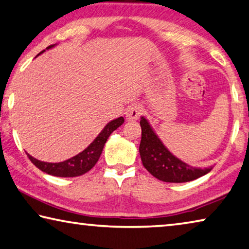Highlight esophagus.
<instances>
[{
    "mask_svg": "<svg viewBox=\"0 0 249 249\" xmlns=\"http://www.w3.org/2000/svg\"><path fill=\"white\" fill-rule=\"evenodd\" d=\"M142 112H143V109H142V107L139 105L129 106V107L126 109V112H125L126 120H127V121H136L137 118L141 116Z\"/></svg>",
    "mask_w": 249,
    "mask_h": 249,
    "instance_id": "34e87169",
    "label": "esophagus"
}]
</instances>
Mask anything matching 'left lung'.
Listing matches in <instances>:
<instances>
[{"label": "left lung", "instance_id": "8db88e82", "mask_svg": "<svg viewBox=\"0 0 249 249\" xmlns=\"http://www.w3.org/2000/svg\"><path fill=\"white\" fill-rule=\"evenodd\" d=\"M140 124L142 127L140 144L142 163L157 179L166 183H185L206 175L213 169V166L206 168L189 166L168 151L144 116L141 117Z\"/></svg>", "mask_w": 249, "mask_h": 249}]
</instances>
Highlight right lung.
<instances>
[{
  "mask_svg": "<svg viewBox=\"0 0 249 249\" xmlns=\"http://www.w3.org/2000/svg\"><path fill=\"white\" fill-rule=\"evenodd\" d=\"M55 45L56 44L47 46L46 50L52 49ZM44 52L45 50L42 51L39 54ZM123 123L124 118L122 116L116 118V120L110 121L109 123L106 124L105 127L102 129V132L98 134L96 139L94 140L84 151L77 154V155H75L72 159H69L64 161H60V163H46V161H41L34 159V157L29 155V154H27V156H29V159L35 166L41 169L42 172L46 173V174L57 177L81 176L94 167V165L97 163L98 159H100L102 151H103L104 145L109 135L115 131V129L120 127Z\"/></svg>",
  "mask_w": 249,
  "mask_h": 249,
  "instance_id": "obj_1",
  "label": "right lung"
}]
</instances>
